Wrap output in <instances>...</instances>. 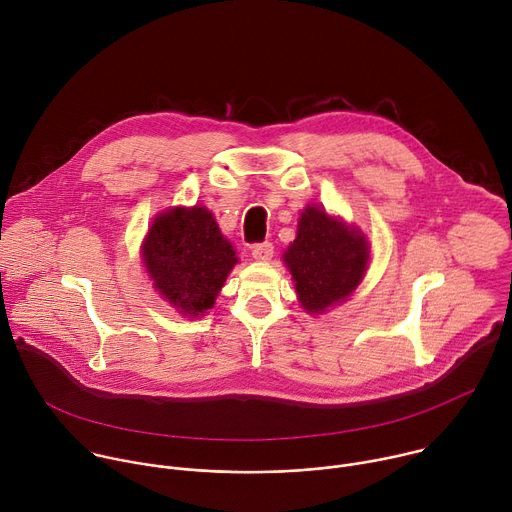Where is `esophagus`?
I'll return each mask as SVG.
<instances>
[{"label": "esophagus", "mask_w": 512, "mask_h": 512, "mask_svg": "<svg viewBox=\"0 0 512 512\" xmlns=\"http://www.w3.org/2000/svg\"><path fill=\"white\" fill-rule=\"evenodd\" d=\"M251 255H253V259H257V261H269L271 257H273V245L271 243H257V245H253V249H251Z\"/></svg>", "instance_id": "esophagus-1"}]
</instances>
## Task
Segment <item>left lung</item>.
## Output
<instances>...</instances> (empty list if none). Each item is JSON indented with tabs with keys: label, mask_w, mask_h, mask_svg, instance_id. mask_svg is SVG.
<instances>
[{
	"label": "left lung",
	"mask_w": 512,
	"mask_h": 512,
	"mask_svg": "<svg viewBox=\"0 0 512 512\" xmlns=\"http://www.w3.org/2000/svg\"><path fill=\"white\" fill-rule=\"evenodd\" d=\"M369 259L367 237L320 206H308L302 212L298 237L283 253L308 314H324L342 304L362 281Z\"/></svg>",
	"instance_id": "8db88e82"
}]
</instances>
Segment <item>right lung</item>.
<instances>
[{
    "label": "right lung",
    "instance_id": "1",
    "mask_svg": "<svg viewBox=\"0 0 512 512\" xmlns=\"http://www.w3.org/2000/svg\"><path fill=\"white\" fill-rule=\"evenodd\" d=\"M141 257L160 296L190 318L204 316L214 306L239 261L204 206H176L158 214L145 235Z\"/></svg>",
    "mask_w": 512,
    "mask_h": 512
}]
</instances>
